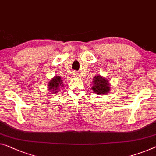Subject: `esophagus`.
Returning <instances> with one entry per match:
<instances>
[{
	"mask_svg": "<svg viewBox=\"0 0 156 156\" xmlns=\"http://www.w3.org/2000/svg\"><path fill=\"white\" fill-rule=\"evenodd\" d=\"M73 77H79V75H78V73H77V72H73Z\"/></svg>",
	"mask_w": 156,
	"mask_h": 156,
	"instance_id": "esophagus-1",
	"label": "esophagus"
}]
</instances>
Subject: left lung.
<instances>
[{"mask_svg":"<svg viewBox=\"0 0 156 156\" xmlns=\"http://www.w3.org/2000/svg\"><path fill=\"white\" fill-rule=\"evenodd\" d=\"M92 91L97 94H106L110 92L111 85L109 80L101 75H97L93 78Z\"/></svg>","mask_w":156,"mask_h":156,"instance_id":"obj_1","label":"left lung"}]
</instances>
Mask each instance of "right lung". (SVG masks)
<instances>
[{"mask_svg": "<svg viewBox=\"0 0 156 156\" xmlns=\"http://www.w3.org/2000/svg\"><path fill=\"white\" fill-rule=\"evenodd\" d=\"M63 81L60 76H55L52 78L48 83V90L52 92V94H55L58 91H60V88L64 87Z\"/></svg>", "mask_w": 156, "mask_h": 156, "instance_id": "right-lung-1", "label": "right lung"}]
</instances>
